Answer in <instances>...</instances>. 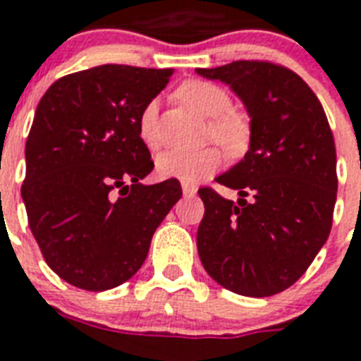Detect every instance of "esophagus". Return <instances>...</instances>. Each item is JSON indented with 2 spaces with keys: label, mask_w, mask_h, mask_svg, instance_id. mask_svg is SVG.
<instances>
[{
  "label": "esophagus",
  "mask_w": 361,
  "mask_h": 361,
  "mask_svg": "<svg viewBox=\"0 0 361 361\" xmlns=\"http://www.w3.org/2000/svg\"><path fill=\"white\" fill-rule=\"evenodd\" d=\"M181 191L185 197H195L197 195V187L191 185V183H181Z\"/></svg>",
  "instance_id": "esophagus-1"
}]
</instances>
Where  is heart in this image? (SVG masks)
<instances>
[{"label":"heart","instance_id":"obj_1","mask_svg":"<svg viewBox=\"0 0 361 361\" xmlns=\"http://www.w3.org/2000/svg\"><path fill=\"white\" fill-rule=\"evenodd\" d=\"M178 99L198 114L209 118L208 136L215 140L231 157L245 155L251 146V121L245 114L232 110V97L225 87L208 80H187L178 92ZM140 140L149 149L161 146V135L157 125V103L152 101L144 106L138 120ZM223 164V153L219 147L209 146L198 152L169 149L161 153L155 161V169L161 178L180 180L183 183H197L219 170Z\"/></svg>","mask_w":361,"mask_h":361}]
</instances>
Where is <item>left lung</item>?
I'll return each instance as SVG.
<instances>
[{"label": "left lung", "mask_w": 361, "mask_h": 361, "mask_svg": "<svg viewBox=\"0 0 361 361\" xmlns=\"http://www.w3.org/2000/svg\"><path fill=\"white\" fill-rule=\"evenodd\" d=\"M197 73L231 86L252 129L245 157L215 178L238 191V202L212 187L198 191V257L228 290L274 296L305 274L330 236L337 157L328 118L313 90L281 65L243 59Z\"/></svg>", "instance_id": "8db88e82"}]
</instances>
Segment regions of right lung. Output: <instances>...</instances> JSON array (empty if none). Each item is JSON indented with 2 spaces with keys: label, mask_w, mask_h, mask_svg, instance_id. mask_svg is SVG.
I'll return each mask as SVG.
<instances>
[{
  "label": "right lung",
  "mask_w": 361,
  "mask_h": 361,
  "mask_svg": "<svg viewBox=\"0 0 361 361\" xmlns=\"http://www.w3.org/2000/svg\"><path fill=\"white\" fill-rule=\"evenodd\" d=\"M172 73L99 65L59 78L39 101L22 198L42 257L69 285L101 292L130 279L181 198L178 180L140 183L153 161L138 120Z\"/></svg>",
  "instance_id": "obj_1"
}]
</instances>
